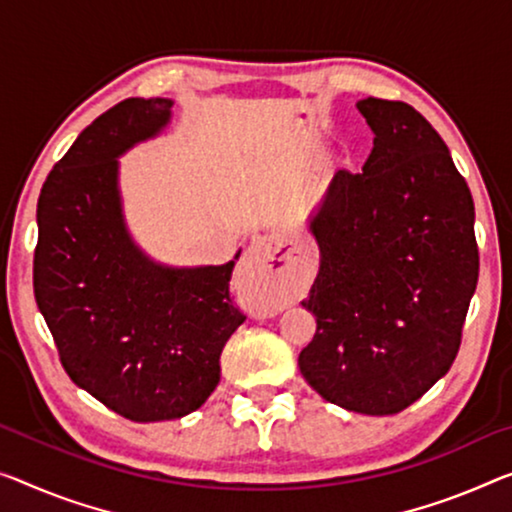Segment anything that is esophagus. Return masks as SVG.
I'll return each mask as SVG.
<instances>
[{
	"label": "esophagus",
	"instance_id": "34e87169",
	"mask_svg": "<svg viewBox=\"0 0 512 512\" xmlns=\"http://www.w3.org/2000/svg\"><path fill=\"white\" fill-rule=\"evenodd\" d=\"M281 261V238L279 235H265V238H258L247 256V270L249 272H270V274H281L283 265Z\"/></svg>",
	"mask_w": 512,
	"mask_h": 512
}]
</instances>
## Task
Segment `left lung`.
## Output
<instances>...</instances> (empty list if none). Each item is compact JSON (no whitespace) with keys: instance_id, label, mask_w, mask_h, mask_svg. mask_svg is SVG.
<instances>
[{"instance_id":"left-lung-1","label":"left lung","mask_w":512,"mask_h":512,"mask_svg":"<svg viewBox=\"0 0 512 512\" xmlns=\"http://www.w3.org/2000/svg\"><path fill=\"white\" fill-rule=\"evenodd\" d=\"M375 132L311 222L320 272L304 380L359 414H398L453 366L478 283L474 199L435 128L400 100L357 102Z\"/></svg>"}]
</instances>
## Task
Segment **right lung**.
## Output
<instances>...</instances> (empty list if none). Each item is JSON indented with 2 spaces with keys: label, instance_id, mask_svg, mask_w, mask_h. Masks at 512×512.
I'll use <instances>...</instances> for the list:
<instances>
[{
  "label": "right lung",
  "instance_id": "1",
  "mask_svg": "<svg viewBox=\"0 0 512 512\" xmlns=\"http://www.w3.org/2000/svg\"><path fill=\"white\" fill-rule=\"evenodd\" d=\"M171 100L107 109L54 164L38 196L34 295L77 387L130 421L180 419L219 382L224 343L247 316L229 283L235 261L169 270L132 245L116 155L169 121Z\"/></svg>",
  "mask_w": 512,
  "mask_h": 512
}]
</instances>
